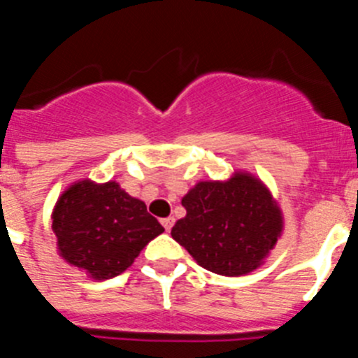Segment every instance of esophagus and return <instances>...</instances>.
Listing matches in <instances>:
<instances>
[{"label":"esophagus","instance_id":"1","mask_svg":"<svg viewBox=\"0 0 358 358\" xmlns=\"http://www.w3.org/2000/svg\"><path fill=\"white\" fill-rule=\"evenodd\" d=\"M161 224H163V227L166 231H170L173 227V218L172 217H169V218H163V220H161Z\"/></svg>","mask_w":358,"mask_h":358}]
</instances>
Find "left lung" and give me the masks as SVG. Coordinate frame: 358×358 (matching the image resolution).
<instances>
[{
    "mask_svg": "<svg viewBox=\"0 0 358 358\" xmlns=\"http://www.w3.org/2000/svg\"><path fill=\"white\" fill-rule=\"evenodd\" d=\"M181 204L186 217L172 227V238L201 267L220 276H242L260 267L283 229L276 201L251 173L197 182Z\"/></svg>",
    "mask_w": 358,
    "mask_h": 358,
    "instance_id": "1",
    "label": "left lung"
}]
</instances>
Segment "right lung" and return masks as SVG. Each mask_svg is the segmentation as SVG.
<instances>
[{
	"instance_id": "right-lung-1",
	"label": "right lung",
	"mask_w": 358,
	"mask_h": 358,
	"mask_svg": "<svg viewBox=\"0 0 358 358\" xmlns=\"http://www.w3.org/2000/svg\"><path fill=\"white\" fill-rule=\"evenodd\" d=\"M52 218L62 258L93 280L122 274L164 231L145 202L131 197L115 181L75 182L59 197Z\"/></svg>"
}]
</instances>
